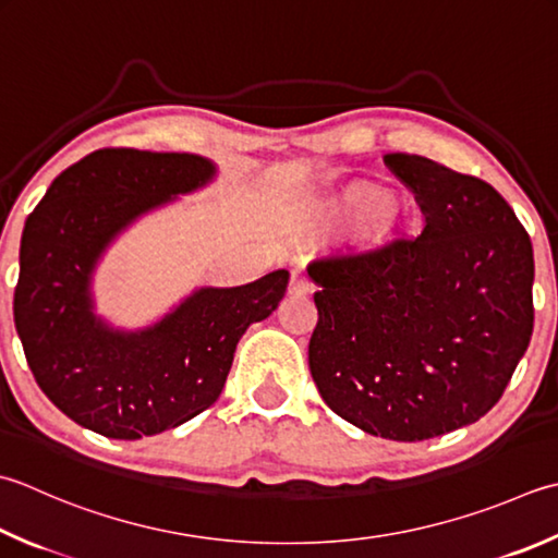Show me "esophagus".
Listing matches in <instances>:
<instances>
[{
	"label": "esophagus",
	"mask_w": 558,
	"mask_h": 558,
	"mask_svg": "<svg viewBox=\"0 0 558 558\" xmlns=\"http://www.w3.org/2000/svg\"><path fill=\"white\" fill-rule=\"evenodd\" d=\"M288 290H290V294H307V292L314 290L312 280H310L307 272H304V268H292V272H290V288Z\"/></svg>",
	"instance_id": "esophagus-1"
}]
</instances>
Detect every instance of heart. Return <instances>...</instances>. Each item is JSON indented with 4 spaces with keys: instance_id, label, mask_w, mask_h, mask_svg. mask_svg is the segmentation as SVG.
Masks as SVG:
<instances>
[{
    "instance_id": "heart-1",
    "label": "heart",
    "mask_w": 558,
    "mask_h": 558,
    "mask_svg": "<svg viewBox=\"0 0 558 558\" xmlns=\"http://www.w3.org/2000/svg\"><path fill=\"white\" fill-rule=\"evenodd\" d=\"M355 215H365L355 244L367 254L395 246L409 232V222L401 207L389 201L387 191L369 183H351L343 191L316 203L310 215V227L312 232H329Z\"/></svg>"
}]
</instances>
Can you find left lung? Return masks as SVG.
I'll list each match as a JSON object with an SVG mask.
<instances>
[{
    "label": "left lung",
    "mask_w": 558,
    "mask_h": 558,
    "mask_svg": "<svg viewBox=\"0 0 558 558\" xmlns=\"http://www.w3.org/2000/svg\"><path fill=\"white\" fill-rule=\"evenodd\" d=\"M385 163L425 227L307 268L322 288L310 369L338 416L416 442L476 423L504 397L532 338L534 258L494 185L403 151Z\"/></svg>",
    "instance_id": "left-lung-1"
}]
</instances>
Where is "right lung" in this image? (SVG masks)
I'll list each match as a JSON object with an SVG mask.
<instances>
[{
    "mask_svg": "<svg viewBox=\"0 0 558 558\" xmlns=\"http://www.w3.org/2000/svg\"><path fill=\"white\" fill-rule=\"evenodd\" d=\"M198 155L98 149L50 183L19 251L14 322L28 367L54 407L116 440L157 435L222 395L239 338L286 294L290 272L201 288L155 326L120 331L94 314L92 272L108 244L171 195L203 189Z\"/></svg>",
    "mask_w": 558,
    "mask_h": 558,
    "instance_id": "1",
    "label": "right lung"
}]
</instances>
